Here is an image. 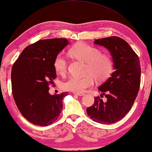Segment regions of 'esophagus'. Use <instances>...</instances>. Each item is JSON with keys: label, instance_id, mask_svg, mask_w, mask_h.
<instances>
[{"label": "esophagus", "instance_id": "1", "mask_svg": "<svg viewBox=\"0 0 152 152\" xmlns=\"http://www.w3.org/2000/svg\"><path fill=\"white\" fill-rule=\"evenodd\" d=\"M74 94L75 95H78V96H83V95H84L83 93H76V92H73Z\"/></svg>", "mask_w": 152, "mask_h": 152}]
</instances>
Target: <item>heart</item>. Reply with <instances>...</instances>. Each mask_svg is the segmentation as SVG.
<instances>
[{
	"mask_svg": "<svg viewBox=\"0 0 152 152\" xmlns=\"http://www.w3.org/2000/svg\"><path fill=\"white\" fill-rule=\"evenodd\" d=\"M71 55L86 63L84 76H70L63 82L62 88L65 91L76 93H82L94 84V78L98 81H103L110 76L113 71L112 58L102 54L99 48L84 43H77L71 48ZM53 67L59 74H64L68 67V61L63 53H59L53 61Z\"/></svg>",
	"mask_w": 152,
	"mask_h": 152,
	"instance_id": "obj_1",
	"label": "heart"
}]
</instances>
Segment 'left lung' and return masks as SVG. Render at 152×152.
<instances>
[{
	"label": "left lung",
	"instance_id": "obj_1",
	"mask_svg": "<svg viewBox=\"0 0 152 152\" xmlns=\"http://www.w3.org/2000/svg\"><path fill=\"white\" fill-rule=\"evenodd\" d=\"M94 43L109 51L115 71L99 87L107 101L94 98V103L86 112L95 122L111 124L124 117L137 97L141 80L140 60L128 43L119 37L95 39Z\"/></svg>",
	"mask_w": 152,
	"mask_h": 152
}]
</instances>
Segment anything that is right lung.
<instances>
[{
  "mask_svg": "<svg viewBox=\"0 0 152 152\" xmlns=\"http://www.w3.org/2000/svg\"><path fill=\"white\" fill-rule=\"evenodd\" d=\"M69 43L64 38L39 40L25 48L12 66V96L23 116L33 124L47 126L60 117L68 92L51 95L49 86L57 76L56 56Z\"/></svg>",
  "mask_w": 152,
  "mask_h": 152,
  "instance_id": "1",
  "label": "right lung"
}]
</instances>
